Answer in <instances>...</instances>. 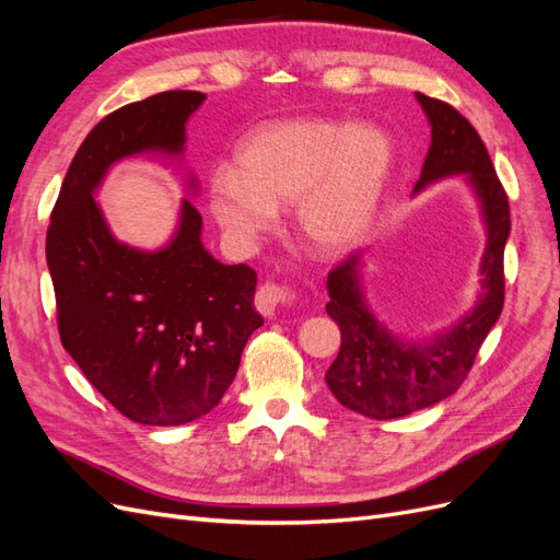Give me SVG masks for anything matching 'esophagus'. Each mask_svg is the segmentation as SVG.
Returning <instances> with one entry per match:
<instances>
[{"label": "esophagus", "instance_id": "1", "mask_svg": "<svg viewBox=\"0 0 560 560\" xmlns=\"http://www.w3.org/2000/svg\"><path fill=\"white\" fill-rule=\"evenodd\" d=\"M287 301H292L290 292L282 290V287H278V284L266 282L259 287L257 294H254V308H257L264 317H273L276 311Z\"/></svg>", "mask_w": 560, "mask_h": 560}]
</instances>
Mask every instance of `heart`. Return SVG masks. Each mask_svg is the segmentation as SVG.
<instances>
[{"label":"heart","instance_id":"b5f03b06","mask_svg":"<svg viewBox=\"0 0 560 560\" xmlns=\"http://www.w3.org/2000/svg\"><path fill=\"white\" fill-rule=\"evenodd\" d=\"M395 147L371 126L290 118L249 132L235 167L210 177V210L241 249L276 231L278 210L296 208L301 241L315 254H343L369 233L393 175Z\"/></svg>","mask_w":560,"mask_h":560}]
</instances>
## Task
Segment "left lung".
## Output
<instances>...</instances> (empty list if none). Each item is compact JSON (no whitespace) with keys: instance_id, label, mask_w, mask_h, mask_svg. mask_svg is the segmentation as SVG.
I'll return each mask as SVG.
<instances>
[{"instance_id":"1","label":"left lung","mask_w":560,"mask_h":560,"mask_svg":"<svg viewBox=\"0 0 560 560\" xmlns=\"http://www.w3.org/2000/svg\"><path fill=\"white\" fill-rule=\"evenodd\" d=\"M430 124L432 142L413 196L430 184L460 175L477 200L486 245L479 261V294L451 327L422 341L389 329L369 306L364 254H352L327 278L329 317L341 327V350L325 381L346 409L393 420L451 397L467 378L474 358L495 327L504 303L502 257L510 238V200L486 144L467 118L442 100L416 93Z\"/></svg>"}]
</instances>
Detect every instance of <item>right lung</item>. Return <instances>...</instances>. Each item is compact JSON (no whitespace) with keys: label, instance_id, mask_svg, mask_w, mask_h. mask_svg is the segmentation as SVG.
I'll return each instance as SVG.
<instances>
[{"label":"right lung","instance_id":"obj_1","mask_svg":"<svg viewBox=\"0 0 560 560\" xmlns=\"http://www.w3.org/2000/svg\"><path fill=\"white\" fill-rule=\"evenodd\" d=\"M206 93L167 91L105 116L83 140L50 214L46 264L65 350L116 411L173 428L210 413L241 366L257 273L202 245V219L182 198L165 245L118 241L95 200L112 165L132 156L184 161L186 124ZM186 194L198 179L186 173Z\"/></svg>","mask_w":560,"mask_h":560}]
</instances>
